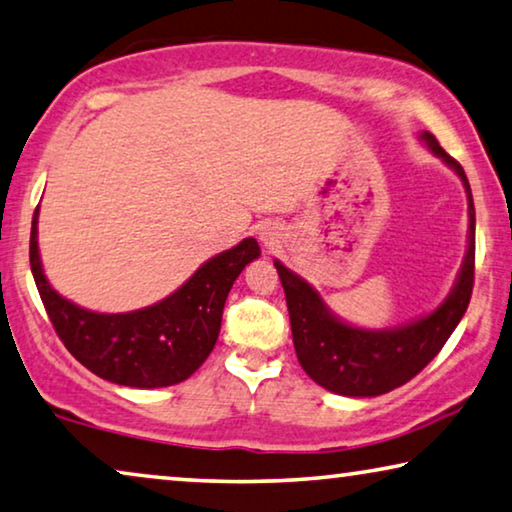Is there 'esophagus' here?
Instances as JSON below:
<instances>
[{
    "mask_svg": "<svg viewBox=\"0 0 512 512\" xmlns=\"http://www.w3.org/2000/svg\"><path fill=\"white\" fill-rule=\"evenodd\" d=\"M259 239H262L264 246L271 250V248H276V246H278L280 234H278L276 227H273V225L269 223V225H262V227H259Z\"/></svg>",
    "mask_w": 512,
    "mask_h": 512,
    "instance_id": "esophagus-1",
    "label": "esophagus"
}]
</instances>
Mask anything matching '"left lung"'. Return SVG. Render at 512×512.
Instances as JSON below:
<instances>
[{
	"instance_id": "8db88e82",
	"label": "left lung",
	"mask_w": 512,
	"mask_h": 512,
	"mask_svg": "<svg viewBox=\"0 0 512 512\" xmlns=\"http://www.w3.org/2000/svg\"><path fill=\"white\" fill-rule=\"evenodd\" d=\"M421 140L434 156L457 172L462 179L469 200V248L464 255L462 269L457 273L455 287L437 310L416 322L398 326V329L370 331L340 322L326 308L315 287L308 285L276 264L278 276L287 296L289 322H292L294 349L301 368L312 381L326 391L347 395V398H375L393 388L407 384L416 377L434 356L441 352L460 324L474 289V262H476V211L474 197L462 165L441 149L432 133H421Z\"/></svg>"
}]
</instances>
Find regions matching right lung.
<instances>
[{
    "label": "right lung",
    "instance_id": "right-lung-1",
    "mask_svg": "<svg viewBox=\"0 0 512 512\" xmlns=\"http://www.w3.org/2000/svg\"><path fill=\"white\" fill-rule=\"evenodd\" d=\"M257 257V241L243 239L204 262L167 299L108 315L80 308L50 287L38 255V207L29 239V264L59 340L94 375L133 388L179 384L207 361L218 340L227 294Z\"/></svg>",
    "mask_w": 512,
    "mask_h": 512
}]
</instances>
